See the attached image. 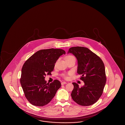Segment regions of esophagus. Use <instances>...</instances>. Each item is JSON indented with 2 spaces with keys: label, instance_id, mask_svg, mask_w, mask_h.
I'll return each instance as SVG.
<instances>
[{
  "label": "esophagus",
  "instance_id": "obj_1",
  "mask_svg": "<svg viewBox=\"0 0 125 125\" xmlns=\"http://www.w3.org/2000/svg\"><path fill=\"white\" fill-rule=\"evenodd\" d=\"M65 84H66V82H62V83H61V85H63Z\"/></svg>",
  "mask_w": 125,
  "mask_h": 125
}]
</instances>
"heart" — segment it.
<instances>
[{
  "label": "heart",
  "mask_w": 125,
  "mask_h": 125,
  "mask_svg": "<svg viewBox=\"0 0 125 125\" xmlns=\"http://www.w3.org/2000/svg\"><path fill=\"white\" fill-rule=\"evenodd\" d=\"M73 57V56H72V55H69V56H67V57H66V58H70V57ZM64 77L65 78H67V77L66 76H65V75H64Z\"/></svg>",
  "instance_id": "b5f03b06"
}]
</instances>
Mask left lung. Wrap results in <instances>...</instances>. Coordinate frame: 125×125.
<instances>
[{
    "mask_svg": "<svg viewBox=\"0 0 125 125\" xmlns=\"http://www.w3.org/2000/svg\"><path fill=\"white\" fill-rule=\"evenodd\" d=\"M77 60V73L84 85L80 88L73 83L74 89L71 96L73 100L82 106L91 105L96 102L102 95L106 83L105 67L102 60L88 48L73 47L68 50Z\"/></svg>",
    "mask_w": 125,
    "mask_h": 125,
    "instance_id": "left-lung-1",
    "label": "left lung"
}]
</instances>
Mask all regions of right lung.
Listing matches in <instances>:
<instances>
[{
    "label": "right lung",
    "instance_id": "right-lung-1",
    "mask_svg": "<svg viewBox=\"0 0 125 125\" xmlns=\"http://www.w3.org/2000/svg\"><path fill=\"white\" fill-rule=\"evenodd\" d=\"M65 54L64 50L42 49L31 55L23 65L20 82L26 98L31 104L43 106L49 104L61 87L57 80L47 83L46 75L51 74L59 57Z\"/></svg>",
    "mask_w": 125,
    "mask_h": 125
}]
</instances>
